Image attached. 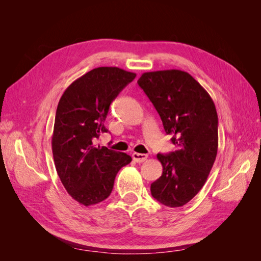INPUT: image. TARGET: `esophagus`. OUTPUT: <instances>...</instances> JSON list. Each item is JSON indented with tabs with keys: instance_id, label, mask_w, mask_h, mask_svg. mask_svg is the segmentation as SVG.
<instances>
[{
	"instance_id": "esophagus-1",
	"label": "esophagus",
	"mask_w": 261,
	"mask_h": 261,
	"mask_svg": "<svg viewBox=\"0 0 261 261\" xmlns=\"http://www.w3.org/2000/svg\"><path fill=\"white\" fill-rule=\"evenodd\" d=\"M132 156H133V160L137 163H141V162L146 161L148 158V155L145 153H137V152H134Z\"/></svg>"
}]
</instances>
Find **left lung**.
<instances>
[{
	"instance_id": "8db88e82",
	"label": "left lung",
	"mask_w": 261,
	"mask_h": 261,
	"mask_svg": "<svg viewBox=\"0 0 261 261\" xmlns=\"http://www.w3.org/2000/svg\"><path fill=\"white\" fill-rule=\"evenodd\" d=\"M138 85L159 113L175 151L158 153L162 175L150 186L154 199L181 207L206 183L218 152V114L209 93L184 70L144 73Z\"/></svg>"
}]
</instances>
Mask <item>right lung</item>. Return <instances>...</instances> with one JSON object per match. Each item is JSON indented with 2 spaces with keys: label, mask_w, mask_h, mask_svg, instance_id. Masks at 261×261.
I'll return each mask as SVG.
<instances>
[{
  "label": "right lung",
  "mask_w": 261,
  "mask_h": 261,
  "mask_svg": "<svg viewBox=\"0 0 261 261\" xmlns=\"http://www.w3.org/2000/svg\"><path fill=\"white\" fill-rule=\"evenodd\" d=\"M135 73L118 67H97L70 84L59 101L52 135L55 169L68 195L88 207L107 199L114 179L132 158L93 139L107 133L110 105Z\"/></svg>",
  "instance_id": "obj_1"
}]
</instances>
